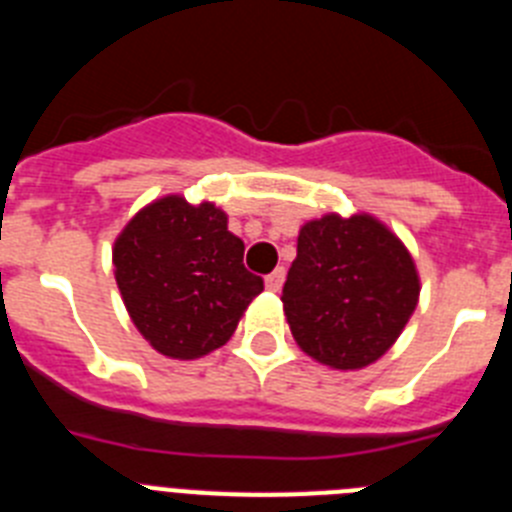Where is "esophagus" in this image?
<instances>
[{"label": "esophagus", "mask_w": 512, "mask_h": 512, "mask_svg": "<svg viewBox=\"0 0 512 512\" xmlns=\"http://www.w3.org/2000/svg\"><path fill=\"white\" fill-rule=\"evenodd\" d=\"M264 284H266V289H269V292H279V289H282V284H284V269H282V266L271 271L269 277L264 279Z\"/></svg>", "instance_id": "1"}]
</instances>
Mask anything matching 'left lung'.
Segmentation results:
<instances>
[{
    "mask_svg": "<svg viewBox=\"0 0 512 512\" xmlns=\"http://www.w3.org/2000/svg\"><path fill=\"white\" fill-rule=\"evenodd\" d=\"M418 295L413 256L387 225L330 212L300 228L282 302L297 346L346 372L390 351Z\"/></svg>",
    "mask_w": 512,
    "mask_h": 512,
    "instance_id": "1",
    "label": "left lung"
}]
</instances>
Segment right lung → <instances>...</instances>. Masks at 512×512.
<instances>
[{"label":"right lung","mask_w":512,"mask_h":512,"mask_svg":"<svg viewBox=\"0 0 512 512\" xmlns=\"http://www.w3.org/2000/svg\"><path fill=\"white\" fill-rule=\"evenodd\" d=\"M112 264L130 320L158 354L200 359L223 346L261 277L243 266V241L212 202L169 194L146 205L117 235Z\"/></svg>","instance_id":"obj_1"}]
</instances>
